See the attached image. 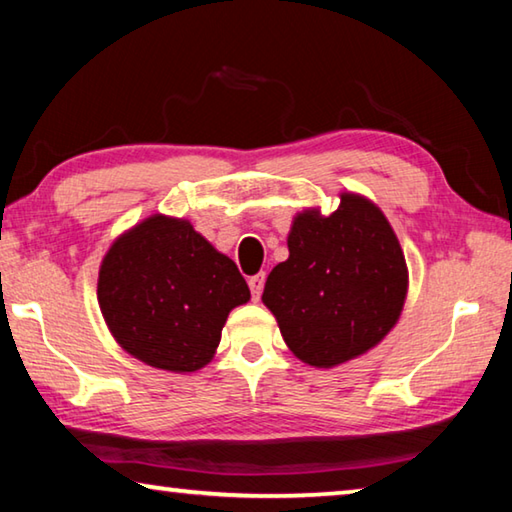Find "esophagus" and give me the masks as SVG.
Wrapping results in <instances>:
<instances>
[{
  "label": "esophagus",
  "instance_id": "esophagus-1",
  "mask_svg": "<svg viewBox=\"0 0 512 512\" xmlns=\"http://www.w3.org/2000/svg\"><path fill=\"white\" fill-rule=\"evenodd\" d=\"M264 280L266 275L264 273H257L248 280V287H250V296H253V300H259L262 298V291H264Z\"/></svg>",
  "mask_w": 512,
  "mask_h": 512
}]
</instances>
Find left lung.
<instances>
[{
	"instance_id": "1",
	"label": "left lung",
	"mask_w": 512,
	"mask_h": 512,
	"mask_svg": "<svg viewBox=\"0 0 512 512\" xmlns=\"http://www.w3.org/2000/svg\"><path fill=\"white\" fill-rule=\"evenodd\" d=\"M404 296V253L386 216L343 194L329 216L293 221L289 259L268 275L262 300L298 359L332 368L384 339Z\"/></svg>"
}]
</instances>
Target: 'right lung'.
Returning a JSON list of instances; mask_svg holds the SVG:
<instances>
[{
    "mask_svg": "<svg viewBox=\"0 0 512 512\" xmlns=\"http://www.w3.org/2000/svg\"><path fill=\"white\" fill-rule=\"evenodd\" d=\"M97 293L121 348L171 372L203 368L230 309L250 298L230 257L216 253L192 223L158 214L112 244Z\"/></svg>",
    "mask_w": 512,
    "mask_h": 512,
    "instance_id": "1",
    "label": "right lung"
}]
</instances>
